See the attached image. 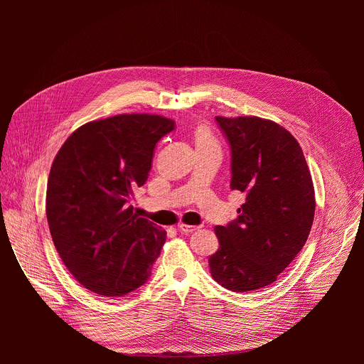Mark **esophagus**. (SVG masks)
Wrapping results in <instances>:
<instances>
[{
  "label": "esophagus",
  "instance_id": "34e87169",
  "mask_svg": "<svg viewBox=\"0 0 364 364\" xmlns=\"http://www.w3.org/2000/svg\"><path fill=\"white\" fill-rule=\"evenodd\" d=\"M178 229L183 232V233H191L197 229H200V226H190V225H184V223H180L178 225Z\"/></svg>",
  "mask_w": 364,
  "mask_h": 364
}]
</instances>
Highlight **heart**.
<instances>
[{
	"label": "heart",
	"instance_id": "b5f03b06",
	"mask_svg": "<svg viewBox=\"0 0 364 364\" xmlns=\"http://www.w3.org/2000/svg\"><path fill=\"white\" fill-rule=\"evenodd\" d=\"M194 139H196L197 146L198 145H207V144H216L210 129L207 128V127H204V125H198L194 129Z\"/></svg>",
	"mask_w": 364,
	"mask_h": 364
}]
</instances>
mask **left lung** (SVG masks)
<instances>
[{"mask_svg": "<svg viewBox=\"0 0 364 364\" xmlns=\"http://www.w3.org/2000/svg\"><path fill=\"white\" fill-rule=\"evenodd\" d=\"M216 122L230 146V188L245 193L239 216L216 226L219 249L209 257L213 279L233 292L264 288L294 261L314 220L316 197L296 139L257 117Z\"/></svg>", "mask_w": 364, "mask_h": 364, "instance_id": "1", "label": "left lung"}]
</instances>
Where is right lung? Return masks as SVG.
Here are the masks:
<instances>
[{
  "label": "right lung",
  "instance_id": "add662e5",
  "mask_svg": "<svg viewBox=\"0 0 364 364\" xmlns=\"http://www.w3.org/2000/svg\"><path fill=\"white\" fill-rule=\"evenodd\" d=\"M174 128L159 115H117L77 128L56 155L46 194L51 239L95 294L122 296L151 277L167 233L138 218L131 198L149 176L155 145Z\"/></svg>",
  "mask_w": 364,
  "mask_h": 364
}]
</instances>
